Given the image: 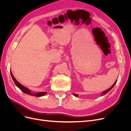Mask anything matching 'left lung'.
<instances>
[{"label":"left lung","mask_w":131,"mask_h":131,"mask_svg":"<svg viewBox=\"0 0 131 131\" xmlns=\"http://www.w3.org/2000/svg\"><path fill=\"white\" fill-rule=\"evenodd\" d=\"M116 82H117V80H116V81L115 82V83L114 84L110 87V88L109 89H108V90H105V91H103V92L102 93V96H104V95H105V94H106L107 93H108L109 91H110L111 90H112L113 88V87L115 86V85L116 84ZM74 96H75V97H78V94H75V93H74L73 94Z\"/></svg>","instance_id":"obj_1"}]
</instances>
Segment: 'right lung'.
<instances>
[{
  "mask_svg": "<svg viewBox=\"0 0 131 131\" xmlns=\"http://www.w3.org/2000/svg\"><path fill=\"white\" fill-rule=\"evenodd\" d=\"M11 73V77L12 78H13V80H14L15 84L16 85V86H17L18 88L20 89L22 92L23 93H25L26 94H29V95H30V96H35V97H41V96H44V95H45L47 92H37L36 94H33L31 92V91L29 90L28 89H27V88H25V86H22L20 83H19V82H18L16 80V79L14 78V75H13V74H12V72L11 71L10 72Z\"/></svg>",
  "mask_w": 131,
  "mask_h": 131,
  "instance_id": "obj_1",
  "label": "right lung"
}]
</instances>
